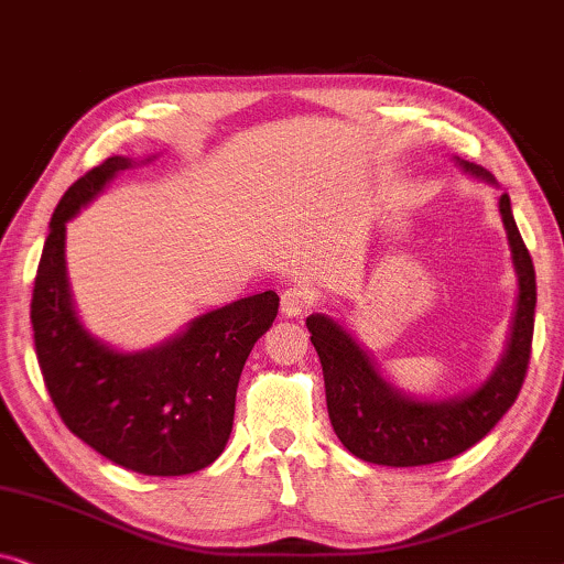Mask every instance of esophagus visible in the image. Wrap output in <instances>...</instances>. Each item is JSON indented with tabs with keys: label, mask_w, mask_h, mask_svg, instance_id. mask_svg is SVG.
Listing matches in <instances>:
<instances>
[{
	"label": "esophagus",
	"mask_w": 564,
	"mask_h": 564,
	"mask_svg": "<svg viewBox=\"0 0 564 564\" xmlns=\"http://www.w3.org/2000/svg\"><path fill=\"white\" fill-rule=\"evenodd\" d=\"M311 305H313L311 292H307L305 288H300V284L282 292V315H288V318H297V315L307 313V307Z\"/></svg>",
	"instance_id": "1"
}]
</instances>
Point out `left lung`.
I'll use <instances>...</instances> for the list:
<instances>
[{
    "label": "left lung",
    "mask_w": 564,
    "mask_h": 564,
    "mask_svg": "<svg viewBox=\"0 0 564 564\" xmlns=\"http://www.w3.org/2000/svg\"><path fill=\"white\" fill-rule=\"evenodd\" d=\"M457 164L477 180L496 184L482 166L462 159ZM498 207L519 276V297L503 357L480 388L444 400L413 398L380 372L372 354L336 318L313 313L305 321L321 357L330 426L354 457L384 467H419L452 459L488 436L519 398L534 336L536 276L508 195H500Z\"/></svg>",
    "instance_id": "8db88e82"
}]
</instances>
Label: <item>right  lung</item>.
<instances>
[{"mask_svg":"<svg viewBox=\"0 0 564 564\" xmlns=\"http://www.w3.org/2000/svg\"><path fill=\"white\" fill-rule=\"evenodd\" d=\"M130 166V159L110 156L76 180L53 210L30 305L35 354L61 421L84 444L133 473L192 475L226 449L238 380L274 323L280 297L274 290L241 297L141 351L91 336L68 290L66 223Z\"/></svg>","mask_w":564,"mask_h":564,"instance_id":"add662e5","label":"right lung"}]
</instances>
